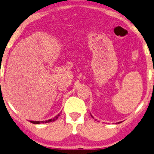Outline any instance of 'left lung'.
<instances>
[{"mask_svg":"<svg viewBox=\"0 0 154 154\" xmlns=\"http://www.w3.org/2000/svg\"><path fill=\"white\" fill-rule=\"evenodd\" d=\"M91 117H92V118H94V117H93V116H92V115H91ZM119 123H120V122H119ZM119 123H118V124H119Z\"/></svg>","mask_w":154,"mask_h":154,"instance_id":"obj_1","label":"left lung"}]
</instances>
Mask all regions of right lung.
<instances>
[{
  "instance_id": "1",
  "label": "right lung",
  "mask_w": 154,
  "mask_h": 154,
  "mask_svg": "<svg viewBox=\"0 0 154 154\" xmlns=\"http://www.w3.org/2000/svg\"><path fill=\"white\" fill-rule=\"evenodd\" d=\"M60 116V114H58L57 116H55L53 119H50L49 120H46V121H40V122H39V121H30V122L32 124H44V123H49V122H54L55 120H57L58 117Z\"/></svg>"
}]
</instances>
